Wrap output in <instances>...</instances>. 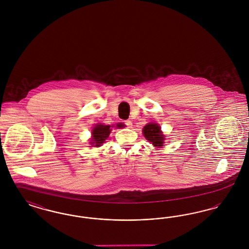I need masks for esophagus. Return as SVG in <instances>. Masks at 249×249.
<instances>
[{
	"label": "esophagus",
	"mask_w": 249,
	"mask_h": 249,
	"mask_svg": "<svg viewBox=\"0 0 249 249\" xmlns=\"http://www.w3.org/2000/svg\"><path fill=\"white\" fill-rule=\"evenodd\" d=\"M124 123H125V125L128 127V128H131V126H132V123H131V121L130 120H125L124 121Z\"/></svg>",
	"instance_id": "obj_1"
}]
</instances>
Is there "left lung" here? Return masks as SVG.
Returning <instances> with one entry per match:
<instances>
[{
    "instance_id": "8db88e82",
    "label": "left lung",
    "mask_w": 249,
    "mask_h": 249,
    "mask_svg": "<svg viewBox=\"0 0 249 249\" xmlns=\"http://www.w3.org/2000/svg\"><path fill=\"white\" fill-rule=\"evenodd\" d=\"M143 136L152 142L154 146H162L164 142V135L160 131V128L156 123H149L145 125L142 129Z\"/></svg>"
}]
</instances>
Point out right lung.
I'll list each match as a JSON object with an SVG mask.
<instances>
[{
	"label": "right lung",
	"instance_id": "add662e5",
	"mask_svg": "<svg viewBox=\"0 0 249 249\" xmlns=\"http://www.w3.org/2000/svg\"><path fill=\"white\" fill-rule=\"evenodd\" d=\"M124 125L119 123L117 125L118 128H121L123 127ZM110 126L109 125H97L95 126L94 129L92 130V142H90L91 144H93L94 146H100L103 142H105L107 140L109 133H110Z\"/></svg>",
	"mask_w": 249,
	"mask_h": 249
}]
</instances>
